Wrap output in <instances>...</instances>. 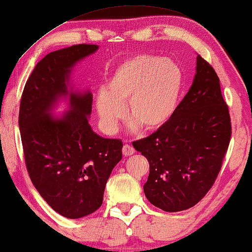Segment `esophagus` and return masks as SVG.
Wrapping results in <instances>:
<instances>
[{"instance_id": "1", "label": "esophagus", "mask_w": 252, "mask_h": 252, "mask_svg": "<svg viewBox=\"0 0 252 252\" xmlns=\"http://www.w3.org/2000/svg\"><path fill=\"white\" fill-rule=\"evenodd\" d=\"M134 153H135V150L131 145L125 144L123 146V154L125 157H130V156H133Z\"/></svg>"}]
</instances>
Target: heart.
Masks as SVG:
<instances>
[{"label": "heart", "mask_w": 252, "mask_h": 252, "mask_svg": "<svg viewBox=\"0 0 252 252\" xmlns=\"http://www.w3.org/2000/svg\"><path fill=\"white\" fill-rule=\"evenodd\" d=\"M184 87V74L176 62L161 56L135 55L123 61L111 73L104 90L98 91L94 107L101 126L113 134L126 115L128 129L141 126L157 130L175 114Z\"/></svg>", "instance_id": "1"}]
</instances>
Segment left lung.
I'll return each mask as SVG.
<instances>
[{"label": "left lung", "mask_w": 252, "mask_h": 252, "mask_svg": "<svg viewBox=\"0 0 252 252\" xmlns=\"http://www.w3.org/2000/svg\"><path fill=\"white\" fill-rule=\"evenodd\" d=\"M230 137L229 108L220 79L198 55L191 87L170 121L133 143L150 163L143 187L149 202L165 212L195 206L214 184Z\"/></svg>", "instance_id": "left-lung-1"}]
</instances>
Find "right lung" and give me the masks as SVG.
Listing matches in <instances>:
<instances>
[{"instance_id": "add662e5", "label": "right lung", "mask_w": 252, "mask_h": 252, "mask_svg": "<svg viewBox=\"0 0 252 252\" xmlns=\"http://www.w3.org/2000/svg\"><path fill=\"white\" fill-rule=\"evenodd\" d=\"M96 45H74L46 55L29 76L21 96L19 128L30 179L54 211L80 219L101 206L106 184L122 160L121 139L104 138L89 124L92 94L72 84L79 62ZM64 114L55 115L61 102Z\"/></svg>"}]
</instances>
